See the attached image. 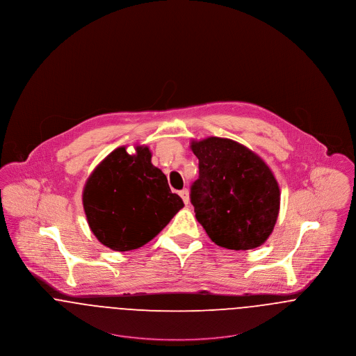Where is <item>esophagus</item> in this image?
Listing matches in <instances>:
<instances>
[{
  "label": "esophagus",
  "mask_w": 356,
  "mask_h": 356,
  "mask_svg": "<svg viewBox=\"0 0 356 356\" xmlns=\"http://www.w3.org/2000/svg\"><path fill=\"white\" fill-rule=\"evenodd\" d=\"M179 195L181 196V199H183V202H184V204H188L189 203V193L188 189H181L180 192H179Z\"/></svg>",
  "instance_id": "obj_1"
}]
</instances>
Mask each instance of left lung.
<instances>
[{
	"instance_id": "left-lung-1",
	"label": "left lung",
	"mask_w": 356,
	"mask_h": 356,
	"mask_svg": "<svg viewBox=\"0 0 356 356\" xmlns=\"http://www.w3.org/2000/svg\"><path fill=\"white\" fill-rule=\"evenodd\" d=\"M191 149L199 159L191 203L211 241L230 250L264 245L280 212V187L270 168L229 138L192 141Z\"/></svg>"
}]
</instances>
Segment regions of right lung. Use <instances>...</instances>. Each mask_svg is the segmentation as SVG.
I'll return each instance as SVG.
<instances>
[{"mask_svg":"<svg viewBox=\"0 0 356 356\" xmlns=\"http://www.w3.org/2000/svg\"><path fill=\"white\" fill-rule=\"evenodd\" d=\"M150 159L147 147H136V154L117 147L86 181L83 209L88 226L111 250L144 246L184 207Z\"/></svg>","mask_w":356,"mask_h":356,"instance_id":"right-lung-1","label":"right lung"}]
</instances>
